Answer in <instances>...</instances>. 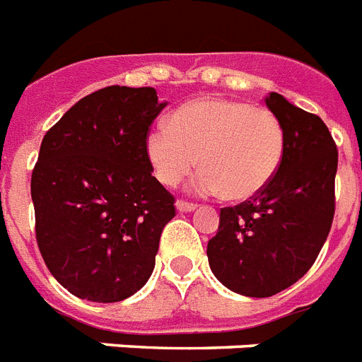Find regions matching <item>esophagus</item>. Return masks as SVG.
<instances>
[{
	"label": "esophagus",
	"instance_id": "esophagus-1",
	"mask_svg": "<svg viewBox=\"0 0 362 362\" xmlns=\"http://www.w3.org/2000/svg\"><path fill=\"white\" fill-rule=\"evenodd\" d=\"M176 210L180 211V214H187V211H193L197 210V204H191V202H186V201H176Z\"/></svg>",
	"mask_w": 362,
	"mask_h": 362
}]
</instances>
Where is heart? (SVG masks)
Segmentation results:
<instances>
[{"label": "heart", "mask_w": 362, "mask_h": 362, "mask_svg": "<svg viewBox=\"0 0 362 362\" xmlns=\"http://www.w3.org/2000/svg\"><path fill=\"white\" fill-rule=\"evenodd\" d=\"M145 154L163 186H178L201 163L195 187L202 195L247 201L277 175L284 132L266 107L230 98H197L145 137Z\"/></svg>", "instance_id": "b5f03b06"}]
</instances>
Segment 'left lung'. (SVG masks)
Instances as JSON below:
<instances>
[{
	"instance_id": "obj_1",
	"label": "left lung",
	"mask_w": 362,
	"mask_h": 362,
	"mask_svg": "<svg viewBox=\"0 0 362 362\" xmlns=\"http://www.w3.org/2000/svg\"><path fill=\"white\" fill-rule=\"evenodd\" d=\"M266 105L284 132L281 167L251 201L223 208L206 249L217 281L247 298H269L298 283L334 216L339 152L327 126L279 93H269Z\"/></svg>"
}]
</instances>
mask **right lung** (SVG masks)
I'll list each match as a JSON object with an SVG mask.
<instances>
[{
    "label": "right lung",
    "instance_id": "right-lung-1",
    "mask_svg": "<svg viewBox=\"0 0 362 362\" xmlns=\"http://www.w3.org/2000/svg\"><path fill=\"white\" fill-rule=\"evenodd\" d=\"M165 105L152 87L111 85L44 135L31 176L37 242L76 298L117 303L154 272L175 197L152 176L145 137Z\"/></svg>",
    "mask_w": 362,
    "mask_h": 362
}]
</instances>
